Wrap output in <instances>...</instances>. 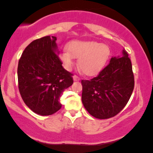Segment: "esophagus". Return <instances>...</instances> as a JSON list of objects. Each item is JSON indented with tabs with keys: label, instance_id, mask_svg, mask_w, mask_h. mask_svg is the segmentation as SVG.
<instances>
[{
	"label": "esophagus",
	"instance_id": "obj_1",
	"mask_svg": "<svg viewBox=\"0 0 153 153\" xmlns=\"http://www.w3.org/2000/svg\"><path fill=\"white\" fill-rule=\"evenodd\" d=\"M73 80H74V81H78L80 80V78H78V76H76V75H74V76H73Z\"/></svg>",
	"mask_w": 153,
	"mask_h": 153
}]
</instances>
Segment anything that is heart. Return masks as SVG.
I'll use <instances>...</instances> for the list:
<instances>
[{
    "label": "heart",
    "mask_w": 153,
    "mask_h": 153,
    "mask_svg": "<svg viewBox=\"0 0 153 153\" xmlns=\"http://www.w3.org/2000/svg\"><path fill=\"white\" fill-rule=\"evenodd\" d=\"M110 56V50L106 44L95 41H72L67 46V50L60 53L59 58L63 67L70 70L78 58V65L88 76L101 72Z\"/></svg>",
    "instance_id": "b5f03b06"
}]
</instances>
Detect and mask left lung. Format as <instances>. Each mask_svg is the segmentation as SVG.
<instances>
[{"label": "left lung", "instance_id": "1", "mask_svg": "<svg viewBox=\"0 0 153 153\" xmlns=\"http://www.w3.org/2000/svg\"><path fill=\"white\" fill-rule=\"evenodd\" d=\"M82 103L92 116L98 119L119 113L134 89L132 63L124 49L120 56L112 57L109 64L91 80H82Z\"/></svg>", "mask_w": 153, "mask_h": 153}]
</instances>
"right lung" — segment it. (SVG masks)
<instances>
[{"label": "right lung", "mask_w": 153, "mask_h": 153, "mask_svg": "<svg viewBox=\"0 0 153 153\" xmlns=\"http://www.w3.org/2000/svg\"><path fill=\"white\" fill-rule=\"evenodd\" d=\"M57 38L46 36L26 47L18 62L19 92L29 109L40 115H50L61 108L60 97L73 84L72 74L58 58Z\"/></svg>", "instance_id": "obj_1"}]
</instances>
